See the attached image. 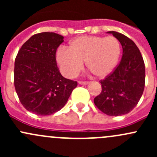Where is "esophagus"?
I'll use <instances>...</instances> for the list:
<instances>
[{
  "label": "esophagus",
  "instance_id": "esophagus-1",
  "mask_svg": "<svg viewBox=\"0 0 157 157\" xmlns=\"http://www.w3.org/2000/svg\"><path fill=\"white\" fill-rule=\"evenodd\" d=\"M89 82L87 81H80L79 82V84L80 85H87Z\"/></svg>",
  "mask_w": 157,
  "mask_h": 157
}]
</instances>
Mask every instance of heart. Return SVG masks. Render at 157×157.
Here are the masks:
<instances>
[{
  "label": "heart",
  "mask_w": 157,
  "mask_h": 157,
  "mask_svg": "<svg viewBox=\"0 0 157 157\" xmlns=\"http://www.w3.org/2000/svg\"><path fill=\"white\" fill-rule=\"evenodd\" d=\"M121 52V44L114 36H83L71 41L68 48L58 49L56 61L65 77H74L85 61L95 77L104 78L115 69Z\"/></svg>",
  "instance_id": "1"
}]
</instances>
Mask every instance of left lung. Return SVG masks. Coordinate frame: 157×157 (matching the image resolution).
I'll use <instances>...</instances> for the list:
<instances>
[{
  "mask_svg": "<svg viewBox=\"0 0 157 157\" xmlns=\"http://www.w3.org/2000/svg\"><path fill=\"white\" fill-rule=\"evenodd\" d=\"M112 34L122 46L121 62L113 73L101 80L102 92L94 103L103 113L120 116L129 113L137 105L145 85V65L140 50L127 36L115 31Z\"/></svg>",
  "mask_w": 157,
  "mask_h": 157,
  "instance_id": "left-lung-1",
  "label": "left lung"
}]
</instances>
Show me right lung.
<instances>
[{
  "label": "right lung",
  "mask_w": 157,
  "mask_h": 157,
  "mask_svg": "<svg viewBox=\"0 0 157 157\" xmlns=\"http://www.w3.org/2000/svg\"><path fill=\"white\" fill-rule=\"evenodd\" d=\"M64 37L41 33L30 37L18 52L14 64V86L20 102L29 112L49 115L62 109L77 83L63 77L55 53Z\"/></svg>",
  "instance_id": "1"
}]
</instances>
